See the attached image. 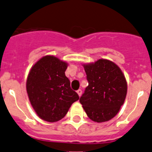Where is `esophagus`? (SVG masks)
Wrapping results in <instances>:
<instances>
[{
	"mask_svg": "<svg viewBox=\"0 0 152 152\" xmlns=\"http://www.w3.org/2000/svg\"><path fill=\"white\" fill-rule=\"evenodd\" d=\"M76 92H77V94H78V95H79V96L80 97V96H81V95H82V90L79 89V90H78L77 91H76Z\"/></svg>",
	"mask_w": 152,
	"mask_h": 152,
	"instance_id": "34e87169",
	"label": "esophagus"
}]
</instances>
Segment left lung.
<instances>
[{
    "mask_svg": "<svg viewBox=\"0 0 152 152\" xmlns=\"http://www.w3.org/2000/svg\"><path fill=\"white\" fill-rule=\"evenodd\" d=\"M88 86L79 102L91 120L103 123L117 115L127 94V82L121 69L110 60L100 58L82 64Z\"/></svg>",
    "mask_w": 152,
    "mask_h": 152,
    "instance_id": "left-lung-1",
    "label": "left lung"
}]
</instances>
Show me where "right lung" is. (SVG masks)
<instances>
[{
  "instance_id": "right-lung-1",
  "label": "right lung",
  "mask_w": 152,
  "mask_h": 152,
  "mask_svg": "<svg viewBox=\"0 0 152 152\" xmlns=\"http://www.w3.org/2000/svg\"><path fill=\"white\" fill-rule=\"evenodd\" d=\"M67 64L54 56L41 58L31 67L26 79V93L31 105L42 120L55 123L67 114L79 95L65 76Z\"/></svg>"
}]
</instances>
